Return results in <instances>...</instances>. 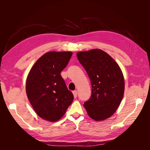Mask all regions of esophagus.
Listing matches in <instances>:
<instances>
[{"label":"esophagus","mask_w":150,"mask_h":150,"mask_svg":"<svg viewBox=\"0 0 150 150\" xmlns=\"http://www.w3.org/2000/svg\"><path fill=\"white\" fill-rule=\"evenodd\" d=\"M72 93H73L74 97L76 98L77 97V95H78V91H74L72 92Z\"/></svg>","instance_id":"obj_1"}]
</instances>
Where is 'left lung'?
<instances>
[{
	"label": "left lung",
	"mask_w": 150,
	"mask_h": 150,
	"mask_svg": "<svg viewBox=\"0 0 150 150\" xmlns=\"http://www.w3.org/2000/svg\"><path fill=\"white\" fill-rule=\"evenodd\" d=\"M91 80V96L84 103L88 115L96 121L111 117L123 97L125 80L116 62L101 49L77 53Z\"/></svg>",
	"instance_id": "left-lung-1"
}]
</instances>
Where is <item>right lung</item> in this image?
<instances>
[{
  "label": "right lung",
  "mask_w": 150,
  "mask_h": 150,
  "mask_svg": "<svg viewBox=\"0 0 150 150\" xmlns=\"http://www.w3.org/2000/svg\"><path fill=\"white\" fill-rule=\"evenodd\" d=\"M69 51L48 52L36 61L26 81V93L37 115L49 121L60 120L73 101L61 72L69 62Z\"/></svg>",
  "instance_id": "1"
}]
</instances>
